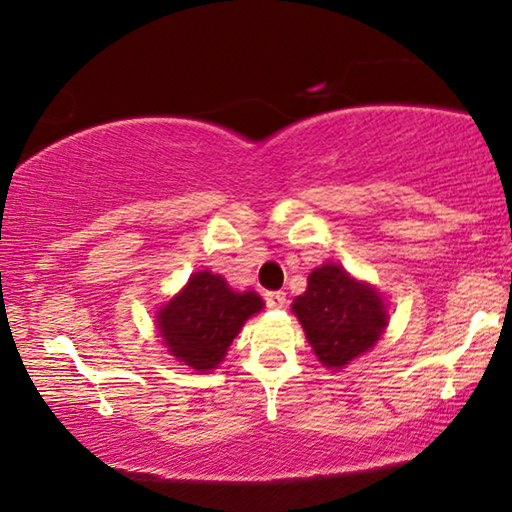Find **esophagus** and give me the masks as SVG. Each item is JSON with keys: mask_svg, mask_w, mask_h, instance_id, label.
<instances>
[{"mask_svg": "<svg viewBox=\"0 0 512 512\" xmlns=\"http://www.w3.org/2000/svg\"><path fill=\"white\" fill-rule=\"evenodd\" d=\"M264 299H266V308H271V310H282L287 303L285 292H266Z\"/></svg>", "mask_w": 512, "mask_h": 512, "instance_id": "1", "label": "esophagus"}]
</instances>
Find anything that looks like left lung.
Returning <instances> with one entry per match:
<instances>
[{"label": "left lung", "mask_w": 512, "mask_h": 512, "mask_svg": "<svg viewBox=\"0 0 512 512\" xmlns=\"http://www.w3.org/2000/svg\"><path fill=\"white\" fill-rule=\"evenodd\" d=\"M292 310L319 361L335 370L375 347L388 324L377 289L333 262L310 273L308 289L296 296Z\"/></svg>", "instance_id": "left-lung-1"}]
</instances>
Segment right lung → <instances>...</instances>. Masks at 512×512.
Returning a JSON list of instances; mask_svg holds the SVG:
<instances>
[{
	"mask_svg": "<svg viewBox=\"0 0 512 512\" xmlns=\"http://www.w3.org/2000/svg\"><path fill=\"white\" fill-rule=\"evenodd\" d=\"M264 308L255 292H234L223 276L197 271L188 285L158 310L156 326L167 352L188 368L209 372L223 363L232 340Z\"/></svg>",
	"mask_w": 512,
	"mask_h": 512,
	"instance_id": "right-lung-1",
	"label": "right lung"
}]
</instances>
